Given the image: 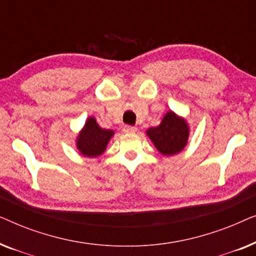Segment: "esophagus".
Wrapping results in <instances>:
<instances>
[{
  "instance_id": "1",
  "label": "esophagus",
  "mask_w": 256,
  "mask_h": 256,
  "mask_svg": "<svg viewBox=\"0 0 256 256\" xmlns=\"http://www.w3.org/2000/svg\"><path fill=\"white\" fill-rule=\"evenodd\" d=\"M138 130V128L136 127H132V126H124V132L126 134H134Z\"/></svg>"
}]
</instances>
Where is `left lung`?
Here are the masks:
<instances>
[{
	"mask_svg": "<svg viewBox=\"0 0 256 256\" xmlns=\"http://www.w3.org/2000/svg\"><path fill=\"white\" fill-rule=\"evenodd\" d=\"M188 132H190L186 121L172 110H169L157 127L146 130V135L162 155L171 156L180 152L185 148Z\"/></svg>",
	"mask_w": 256,
	"mask_h": 256,
	"instance_id": "8db88e82",
	"label": "left lung"
}]
</instances>
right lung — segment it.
I'll return each instance as SVG.
<instances>
[{
	"label": "right lung",
	"mask_w": 256,
	"mask_h": 256,
	"mask_svg": "<svg viewBox=\"0 0 256 256\" xmlns=\"http://www.w3.org/2000/svg\"><path fill=\"white\" fill-rule=\"evenodd\" d=\"M114 135L113 130L101 128L94 118H87L85 126L76 138V148L87 157H98L104 154L106 146Z\"/></svg>",
	"instance_id": "1"
}]
</instances>
